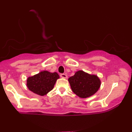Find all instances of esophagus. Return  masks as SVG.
I'll list each match as a JSON object with an SVG mask.
<instances>
[{
  "label": "esophagus",
  "instance_id": "obj_1",
  "mask_svg": "<svg viewBox=\"0 0 132 132\" xmlns=\"http://www.w3.org/2000/svg\"><path fill=\"white\" fill-rule=\"evenodd\" d=\"M60 76L62 77V78H64V79H67V75H65V74H61Z\"/></svg>",
  "mask_w": 132,
  "mask_h": 132
}]
</instances>
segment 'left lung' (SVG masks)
Returning <instances> with one entry per match:
<instances>
[{
  "instance_id": "1",
  "label": "left lung",
  "mask_w": 132,
  "mask_h": 132,
  "mask_svg": "<svg viewBox=\"0 0 132 132\" xmlns=\"http://www.w3.org/2000/svg\"><path fill=\"white\" fill-rule=\"evenodd\" d=\"M68 80L73 93L84 98L94 94L101 85V81L97 76L89 75L82 70L76 72Z\"/></svg>"
}]
</instances>
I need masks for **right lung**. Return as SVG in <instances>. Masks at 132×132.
I'll return each mask as SVG.
<instances>
[{"label":"right lung","instance_id":"1","mask_svg":"<svg viewBox=\"0 0 132 132\" xmlns=\"http://www.w3.org/2000/svg\"><path fill=\"white\" fill-rule=\"evenodd\" d=\"M59 76L56 72L43 71L27 79V87L34 93L43 96L53 89Z\"/></svg>","mask_w":132,"mask_h":132}]
</instances>
